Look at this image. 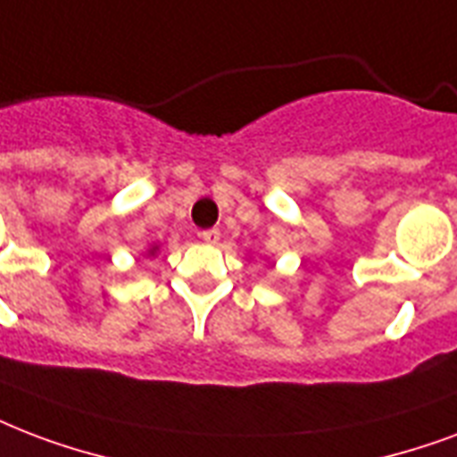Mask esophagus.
<instances>
[{
	"mask_svg": "<svg viewBox=\"0 0 457 457\" xmlns=\"http://www.w3.org/2000/svg\"><path fill=\"white\" fill-rule=\"evenodd\" d=\"M201 239H204L205 244H218L220 242V229L218 228L204 229V232H201Z\"/></svg>",
	"mask_w": 457,
	"mask_h": 457,
	"instance_id": "obj_1",
	"label": "esophagus"
}]
</instances>
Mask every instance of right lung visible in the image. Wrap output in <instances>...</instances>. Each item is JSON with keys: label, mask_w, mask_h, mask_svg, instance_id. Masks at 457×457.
I'll return each mask as SVG.
<instances>
[{"label": "right lung", "mask_w": 457, "mask_h": 457, "mask_svg": "<svg viewBox=\"0 0 457 457\" xmlns=\"http://www.w3.org/2000/svg\"><path fill=\"white\" fill-rule=\"evenodd\" d=\"M151 253H153V252H151Z\"/></svg>", "instance_id": "1"}]
</instances>
